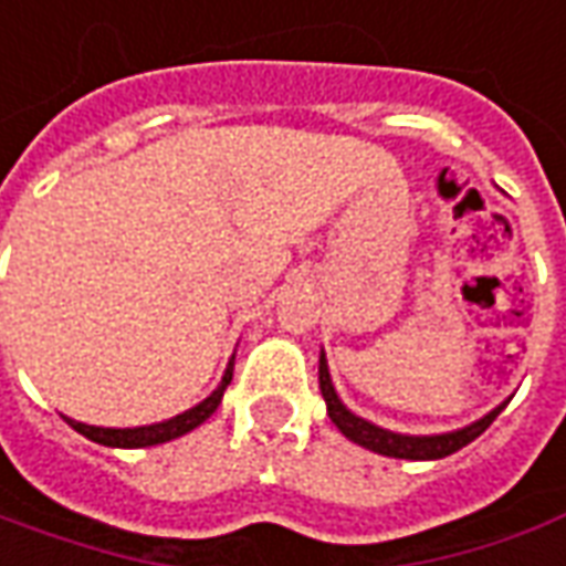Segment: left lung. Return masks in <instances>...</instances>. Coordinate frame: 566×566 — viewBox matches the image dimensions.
I'll use <instances>...</instances> for the list:
<instances>
[{"label":"left lung","instance_id":"8db88e82","mask_svg":"<svg viewBox=\"0 0 566 566\" xmlns=\"http://www.w3.org/2000/svg\"><path fill=\"white\" fill-rule=\"evenodd\" d=\"M319 390H323V399H326L328 418H332V423H335V427H338L350 442L363 444V448L375 451V454L399 457V460H442V457L454 454V451H460V448H467L472 439H479V436L494 423L496 415H500V411L509 405V402L496 405L491 415H484L482 420L469 423V427H463V430L439 432V436H402V432L380 430V427H375V423L356 418L354 411L340 402L338 392H335V387H332V378H328L326 354H319Z\"/></svg>","mask_w":566,"mask_h":566}]
</instances>
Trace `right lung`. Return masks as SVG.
<instances>
[{
	"mask_svg": "<svg viewBox=\"0 0 566 566\" xmlns=\"http://www.w3.org/2000/svg\"><path fill=\"white\" fill-rule=\"evenodd\" d=\"M231 375H234V359L228 363L226 375H222V384L216 387V390L203 399L195 408H188L182 415H176L170 420H161V423H148V427H134V430H112V427H87V423H78V420H70V427L75 432H82L84 439H91V442L97 444H109V448H148V444H161L170 442V439H179V436H186L195 427H200L203 420L210 418L212 411L219 408L222 402V396H226V387L231 384Z\"/></svg>",
	"mask_w": 566,
	"mask_h": 566,
	"instance_id": "right-lung-1",
	"label": "right lung"
}]
</instances>
